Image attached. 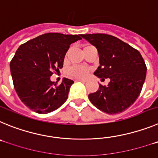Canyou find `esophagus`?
Returning a JSON list of instances; mask_svg holds the SVG:
<instances>
[{"label":"esophagus","instance_id":"esophagus-1","mask_svg":"<svg viewBox=\"0 0 158 158\" xmlns=\"http://www.w3.org/2000/svg\"><path fill=\"white\" fill-rule=\"evenodd\" d=\"M75 81H81V82H83V83H85V82H86L87 81L85 80V79H76V80H75Z\"/></svg>","mask_w":158,"mask_h":158}]
</instances>
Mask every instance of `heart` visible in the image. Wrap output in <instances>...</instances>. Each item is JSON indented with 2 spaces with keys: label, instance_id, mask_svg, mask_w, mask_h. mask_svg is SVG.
Returning a JSON list of instances; mask_svg holds the SVG:
<instances>
[{
  "label": "heart",
  "instance_id": "1",
  "mask_svg": "<svg viewBox=\"0 0 158 158\" xmlns=\"http://www.w3.org/2000/svg\"><path fill=\"white\" fill-rule=\"evenodd\" d=\"M90 71H91L90 68L87 66L73 65L67 69L66 75L69 77L73 78V79H84V78H86L89 76Z\"/></svg>",
  "mask_w": 158,
  "mask_h": 158
}]
</instances>
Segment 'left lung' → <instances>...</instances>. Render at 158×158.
<instances>
[{
    "label": "left lung",
    "instance_id": "1",
    "mask_svg": "<svg viewBox=\"0 0 158 158\" xmlns=\"http://www.w3.org/2000/svg\"><path fill=\"white\" fill-rule=\"evenodd\" d=\"M81 37L96 47L100 66L94 74L109 78L108 85H100L89 99L100 111L116 114L127 109L140 95L146 75V65L139 51L115 36L86 34Z\"/></svg>",
    "mask_w": 158,
    "mask_h": 158
}]
</instances>
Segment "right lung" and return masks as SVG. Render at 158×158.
Returning a JSON list of instances; mask_svg holds the SVG:
<instances>
[{
  "label": "right lung",
  "instance_id": "right-lung-1",
  "mask_svg": "<svg viewBox=\"0 0 158 158\" xmlns=\"http://www.w3.org/2000/svg\"><path fill=\"white\" fill-rule=\"evenodd\" d=\"M81 35L46 33L19 46L10 62L14 89L31 110L47 114L58 109L68 98L73 81L63 78L60 85L51 81L63 67L65 53Z\"/></svg>",
  "mask_w": 158,
  "mask_h": 158
}]
</instances>
